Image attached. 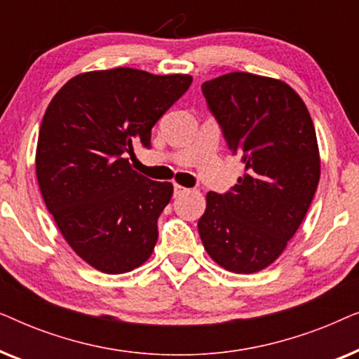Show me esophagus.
<instances>
[{"instance_id": "34e87169", "label": "esophagus", "mask_w": 359, "mask_h": 359, "mask_svg": "<svg viewBox=\"0 0 359 359\" xmlns=\"http://www.w3.org/2000/svg\"><path fill=\"white\" fill-rule=\"evenodd\" d=\"M186 193H189V189H186V188H183V186H180V184H175V196H183Z\"/></svg>"}]
</instances>
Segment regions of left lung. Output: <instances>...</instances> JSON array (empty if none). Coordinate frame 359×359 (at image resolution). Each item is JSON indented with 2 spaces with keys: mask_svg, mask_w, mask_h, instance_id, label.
I'll return each instance as SVG.
<instances>
[{
  "mask_svg": "<svg viewBox=\"0 0 359 359\" xmlns=\"http://www.w3.org/2000/svg\"><path fill=\"white\" fill-rule=\"evenodd\" d=\"M201 88L229 150L245 165L227 193H208L201 240L222 268L257 273L283 253L316 194L313 122L297 93L273 78L233 72Z\"/></svg>",
  "mask_w": 359,
  "mask_h": 359,
  "instance_id": "left-lung-1",
  "label": "left lung"
}]
</instances>
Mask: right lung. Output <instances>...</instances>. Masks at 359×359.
<instances>
[{
  "instance_id": "obj_1",
  "label": "right lung",
  "mask_w": 359,
  "mask_h": 359,
  "mask_svg": "<svg viewBox=\"0 0 359 359\" xmlns=\"http://www.w3.org/2000/svg\"><path fill=\"white\" fill-rule=\"evenodd\" d=\"M191 81L124 67L81 73L43 114L36 151L43 203L78 257L102 273L132 271L154 252L173 186L139 175L127 156L135 145L150 149L151 127Z\"/></svg>"
}]
</instances>
